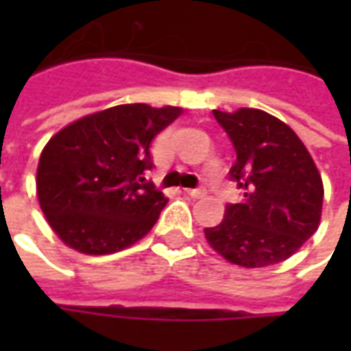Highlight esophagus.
Wrapping results in <instances>:
<instances>
[{
  "mask_svg": "<svg viewBox=\"0 0 351 351\" xmlns=\"http://www.w3.org/2000/svg\"><path fill=\"white\" fill-rule=\"evenodd\" d=\"M186 193L193 199H201V197H205L206 191L203 190V188H195V190H186Z\"/></svg>",
  "mask_w": 351,
  "mask_h": 351,
  "instance_id": "1",
  "label": "esophagus"
}]
</instances>
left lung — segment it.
<instances>
[{"label": "left lung", "instance_id": "left-lung-1", "mask_svg": "<svg viewBox=\"0 0 351 351\" xmlns=\"http://www.w3.org/2000/svg\"><path fill=\"white\" fill-rule=\"evenodd\" d=\"M237 150L231 178L243 201L226 206L206 243L229 263L261 269L291 258L319 228L324 182L312 156L286 122L259 108L214 110Z\"/></svg>", "mask_w": 351, "mask_h": 351}]
</instances>
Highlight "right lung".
Here are the masks:
<instances>
[{
	"label": "right lung",
	"mask_w": 351,
	"mask_h": 351,
	"mask_svg": "<svg viewBox=\"0 0 351 351\" xmlns=\"http://www.w3.org/2000/svg\"><path fill=\"white\" fill-rule=\"evenodd\" d=\"M180 114V107L128 103L82 116L50 137L35 182L43 214L62 243L107 256L150 233L169 201L146 184L150 145Z\"/></svg>",
	"instance_id": "add662e5"
}]
</instances>
